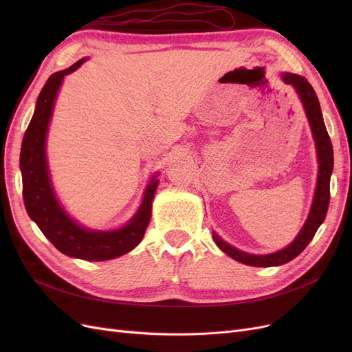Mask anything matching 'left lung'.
<instances>
[{
	"instance_id": "obj_1",
	"label": "left lung",
	"mask_w": 352,
	"mask_h": 352,
	"mask_svg": "<svg viewBox=\"0 0 352 352\" xmlns=\"http://www.w3.org/2000/svg\"><path fill=\"white\" fill-rule=\"evenodd\" d=\"M282 79L285 80V83L292 85L295 91L298 92V95H300L308 123H310V127H311L313 138L316 141L317 158H318L317 186L314 192L313 206L310 210V214L307 217L305 225L302 226L301 232L298 233V236L294 239V242L278 252L265 254V255L247 254L243 251H239L235 247H232V245L223 241L217 233L212 232V238H214V242L223 252H226L233 260L247 265H254V267H272V265H280L298 257V255L305 250L307 245L310 243V241L316 235L317 229L320 228V225L324 221L329 201H330V175H332V170H333V146H332V142H330V138L323 122L320 102H318V98L313 87L308 83V80L304 76H300V74H294V73H283Z\"/></svg>"
}]
</instances>
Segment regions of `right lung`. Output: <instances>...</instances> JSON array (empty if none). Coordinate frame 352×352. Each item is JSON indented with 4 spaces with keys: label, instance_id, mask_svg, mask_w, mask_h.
<instances>
[{
    "label": "right lung",
    "instance_id": "1",
    "mask_svg": "<svg viewBox=\"0 0 352 352\" xmlns=\"http://www.w3.org/2000/svg\"><path fill=\"white\" fill-rule=\"evenodd\" d=\"M85 58L66 70L51 74L36 100L35 113L23 136L20 170L23 179V201L29 217L54 247L69 257L105 261L132 251L144 238L151 219V202L158 185L157 175L148 184L142 204L131 221L116 230L85 229L69 217L51 186L45 141L60 85L66 74L82 66Z\"/></svg>",
    "mask_w": 352,
    "mask_h": 352
}]
</instances>
